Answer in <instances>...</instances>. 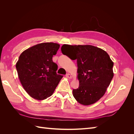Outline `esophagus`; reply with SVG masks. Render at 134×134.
<instances>
[{"mask_svg": "<svg viewBox=\"0 0 134 134\" xmlns=\"http://www.w3.org/2000/svg\"><path fill=\"white\" fill-rule=\"evenodd\" d=\"M66 77H67L68 78H71V75H70V74L67 73V74H66Z\"/></svg>", "mask_w": 134, "mask_h": 134, "instance_id": "1", "label": "esophagus"}]
</instances>
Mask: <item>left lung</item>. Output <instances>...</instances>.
<instances>
[{
    "label": "left lung",
    "mask_w": 134,
    "mask_h": 134,
    "mask_svg": "<svg viewBox=\"0 0 134 134\" xmlns=\"http://www.w3.org/2000/svg\"><path fill=\"white\" fill-rule=\"evenodd\" d=\"M61 50L71 60H76L78 88L72 90L75 99L88 106L94 103L106 92L113 76V63L107 52L92 45L63 44Z\"/></svg>",
    "instance_id": "obj_1"
}]
</instances>
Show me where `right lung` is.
Here are the masks:
<instances>
[{
	"label": "right lung",
	"mask_w": 134,
	"mask_h": 134,
	"mask_svg": "<svg viewBox=\"0 0 134 134\" xmlns=\"http://www.w3.org/2000/svg\"><path fill=\"white\" fill-rule=\"evenodd\" d=\"M59 47L56 43H41L19 56L15 66L19 79L32 98L43 100L50 97L63 77L56 73L58 65L52 60Z\"/></svg>",
	"instance_id": "add662e5"
}]
</instances>
